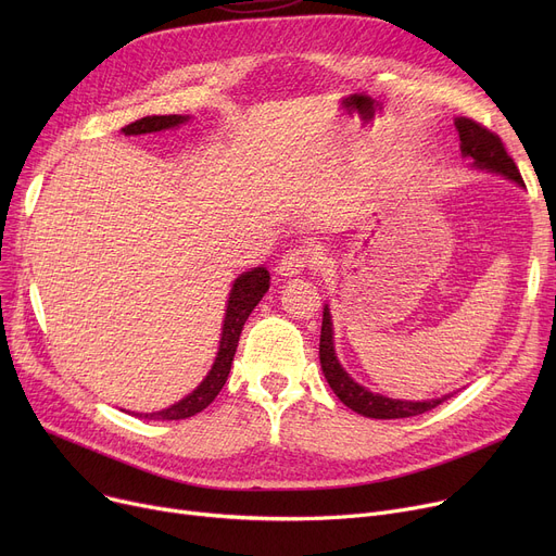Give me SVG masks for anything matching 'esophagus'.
Returning <instances> with one entry per match:
<instances>
[{
    "mask_svg": "<svg viewBox=\"0 0 556 556\" xmlns=\"http://www.w3.org/2000/svg\"><path fill=\"white\" fill-rule=\"evenodd\" d=\"M315 263V254L311 250H293L281 256L279 266H277V275L281 277H295L300 273H304L308 266Z\"/></svg>",
    "mask_w": 556,
    "mask_h": 556,
    "instance_id": "34e87169",
    "label": "esophagus"
}]
</instances>
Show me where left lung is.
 <instances>
[{
  "label": "left lung",
  "mask_w": 556,
  "mask_h": 556,
  "mask_svg": "<svg viewBox=\"0 0 556 556\" xmlns=\"http://www.w3.org/2000/svg\"><path fill=\"white\" fill-rule=\"evenodd\" d=\"M455 128L459 135V151L462 157L471 162V168L486 170L503 175L505 180L516 182L518 187H525L518 166L507 155L505 146L498 135H493L484 126L476 124L473 119H466V116H457ZM319 365H323V374L327 383L336 392V396L352 407L354 413L369 417V419H405V417H417L424 415L432 407L451 399V394H444L440 399H428V401H403V399H390L386 394L369 392L365 386L356 383L346 369L340 365L336 344H333V323H331V308L325 304L323 311V333H319Z\"/></svg>",
  "instance_id": "left-lung-1"
}]
</instances>
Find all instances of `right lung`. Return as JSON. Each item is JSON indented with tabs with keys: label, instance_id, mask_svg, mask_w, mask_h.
<instances>
[{
	"label": "right lung",
	"instance_id": "1",
	"mask_svg": "<svg viewBox=\"0 0 556 556\" xmlns=\"http://www.w3.org/2000/svg\"><path fill=\"white\" fill-rule=\"evenodd\" d=\"M189 119H191L189 114H162V116L153 114V116H143V119L128 124L122 130L128 137L130 135H149V132L180 128ZM268 288H270V273L263 266L250 268L248 273L233 279L229 298H227V306H225L223 331H220V340H218V354H216L214 365L207 371V376L202 378V383L191 394L180 399L178 403L164 407V410L132 413V417L149 419V421H178V419H187V417L202 413L204 407H207L223 390L227 376H229V369H231L233 354H237L245 319L250 317L254 306L261 302V298L268 293Z\"/></svg>",
	"mask_w": 556,
	"mask_h": 556
}]
</instances>
